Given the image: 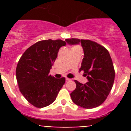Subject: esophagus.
Returning a JSON list of instances; mask_svg holds the SVG:
<instances>
[{
  "label": "esophagus",
  "instance_id": "1",
  "mask_svg": "<svg viewBox=\"0 0 131 131\" xmlns=\"http://www.w3.org/2000/svg\"><path fill=\"white\" fill-rule=\"evenodd\" d=\"M66 81H71V79L66 78Z\"/></svg>",
  "mask_w": 131,
  "mask_h": 131
}]
</instances>
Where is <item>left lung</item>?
Segmentation results:
<instances>
[{"instance_id":"1","label":"left lung","mask_w":131,"mask_h":131,"mask_svg":"<svg viewBox=\"0 0 131 131\" xmlns=\"http://www.w3.org/2000/svg\"><path fill=\"white\" fill-rule=\"evenodd\" d=\"M69 45L81 44L84 57L80 71H84L88 82L76 83L75 89L70 94L76 105L86 109L98 107L106 100L113 86L115 71L110 53L104 47L90 40L66 39Z\"/></svg>"}]
</instances>
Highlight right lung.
Wrapping results in <instances>:
<instances>
[{
  "label": "right lung",
  "mask_w": 131,
  "mask_h": 131,
  "mask_svg": "<svg viewBox=\"0 0 131 131\" xmlns=\"http://www.w3.org/2000/svg\"><path fill=\"white\" fill-rule=\"evenodd\" d=\"M66 45L60 39L39 41L27 48L19 59L16 71L19 91L35 107L51 104L65 83V77L56 79L49 73L59 49Z\"/></svg>",
  "instance_id": "obj_1"
}]
</instances>
